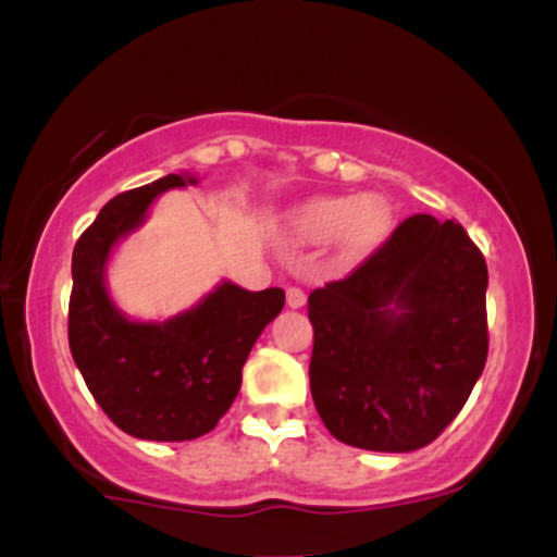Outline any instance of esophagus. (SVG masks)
<instances>
[{"label":"esophagus","mask_w":557,"mask_h":557,"mask_svg":"<svg viewBox=\"0 0 557 557\" xmlns=\"http://www.w3.org/2000/svg\"><path fill=\"white\" fill-rule=\"evenodd\" d=\"M285 298H287V306H290V309H300V306L306 304V293L300 290V287H287Z\"/></svg>","instance_id":"obj_1"}]
</instances>
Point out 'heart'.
I'll list each match as a JSON object with an SVG mask.
<instances>
[{"mask_svg":"<svg viewBox=\"0 0 557 557\" xmlns=\"http://www.w3.org/2000/svg\"><path fill=\"white\" fill-rule=\"evenodd\" d=\"M300 225L311 238L332 240L345 235L356 248H367L387 233L389 209L382 198H319L304 209Z\"/></svg>","mask_w":557,"mask_h":557,"instance_id":"heart-1","label":"heart"}]
</instances>
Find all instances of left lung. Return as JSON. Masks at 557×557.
Here are the masks:
<instances>
[{"instance_id":"1","label":"left lung","mask_w":557,"mask_h":557,"mask_svg":"<svg viewBox=\"0 0 557 557\" xmlns=\"http://www.w3.org/2000/svg\"><path fill=\"white\" fill-rule=\"evenodd\" d=\"M487 264L461 222L403 220L348 277L309 296L311 398L332 437L380 453L430 445L487 361Z\"/></svg>"}]
</instances>
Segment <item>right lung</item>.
<instances>
[{
	"label": "right lung",
	"instance_id": "right-lung-1",
	"mask_svg": "<svg viewBox=\"0 0 557 557\" xmlns=\"http://www.w3.org/2000/svg\"><path fill=\"white\" fill-rule=\"evenodd\" d=\"M196 183L168 175L104 203L73 251L67 341L94 400L138 440L181 443L212 432L233 406L261 330L283 311V287L251 293L222 283L201 304L162 324L131 322L104 287L112 246L144 222L159 194Z\"/></svg>",
	"mask_w": 557,
	"mask_h": 557
}]
</instances>
